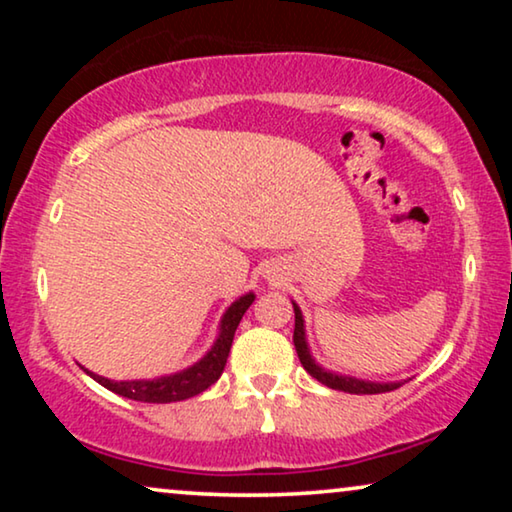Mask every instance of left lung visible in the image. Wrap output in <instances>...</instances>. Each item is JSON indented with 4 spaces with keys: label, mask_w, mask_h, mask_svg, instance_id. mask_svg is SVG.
Wrapping results in <instances>:
<instances>
[{
    "label": "left lung",
    "mask_w": 512,
    "mask_h": 512,
    "mask_svg": "<svg viewBox=\"0 0 512 512\" xmlns=\"http://www.w3.org/2000/svg\"><path fill=\"white\" fill-rule=\"evenodd\" d=\"M293 312H296V328H293V345H296L298 359L303 363V368L310 373L314 380H319L326 387L338 389V391H347V394H384V391H394L401 387V384H377V382H363V380H354V377H342V375H333L326 373L324 368H319L314 359L310 356V349H307L305 342V328H303V314H300L298 305H293Z\"/></svg>",
    "instance_id": "1"
}]
</instances>
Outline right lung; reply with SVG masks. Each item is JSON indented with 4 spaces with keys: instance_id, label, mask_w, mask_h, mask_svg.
I'll return each instance as SVG.
<instances>
[{
    "instance_id": "1",
    "label": "right lung",
    "mask_w": 512,
    "mask_h": 512,
    "mask_svg": "<svg viewBox=\"0 0 512 512\" xmlns=\"http://www.w3.org/2000/svg\"><path fill=\"white\" fill-rule=\"evenodd\" d=\"M254 303V293H247L240 300H235L233 305L228 307V312L223 314L221 321V333L216 338L214 347L209 349L205 359H200L195 366L181 370V373L158 377V380H135V382H114L107 380V377L93 375L95 382H100L102 387L114 391L118 396L132 398V401L142 403H172V401H184V398L198 396L200 391L219 380L223 368H226L230 345H233L235 331L240 326L244 312L249 310V305Z\"/></svg>"
}]
</instances>
